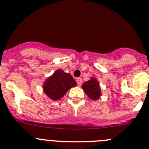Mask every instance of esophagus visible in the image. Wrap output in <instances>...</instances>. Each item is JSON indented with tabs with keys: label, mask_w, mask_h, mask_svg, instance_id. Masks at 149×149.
Returning <instances> with one entry per match:
<instances>
[{
	"label": "esophagus",
	"mask_w": 149,
	"mask_h": 149,
	"mask_svg": "<svg viewBox=\"0 0 149 149\" xmlns=\"http://www.w3.org/2000/svg\"><path fill=\"white\" fill-rule=\"evenodd\" d=\"M76 82H77L78 86H81V85H82L83 81H82V79H81V78H77V79H76Z\"/></svg>",
	"instance_id": "1"
}]
</instances>
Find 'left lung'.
<instances>
[{
  "instance_id": "1",
  "label": "left lung",
  "mask_w": 149,
  "mask_h": 149,
  "mask_svg": "<svg viewBox=\"0 0 149 149\" xmlns=\"http://www.w3.org/2000/svg\"><path fill=\"white\" fill-rule=\"evenodd\" d=\"M82 88L90 99L97 100L101 96L99 83L95 78H91L89 81L83 83Z\"/></svg>"
}]
</instances>
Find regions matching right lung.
<instances>
[{"instance_id": "right-lung-1", "label": "right lung", "mask_w": 149, "mask_h": 149, "mask_svg": "<svg viewBox=\"0 0 149 149\" xmlns=\"http://www.w3.org/2000/svg\"><path fill=\"white\" fill-rule=\"evenodd\" d=\"M77 83L71 75L58 69L52 76L45 81L43 90L45 94L53 100H58L63 97L68 91L75 87Z\"/></svg>"}]
</instances>
